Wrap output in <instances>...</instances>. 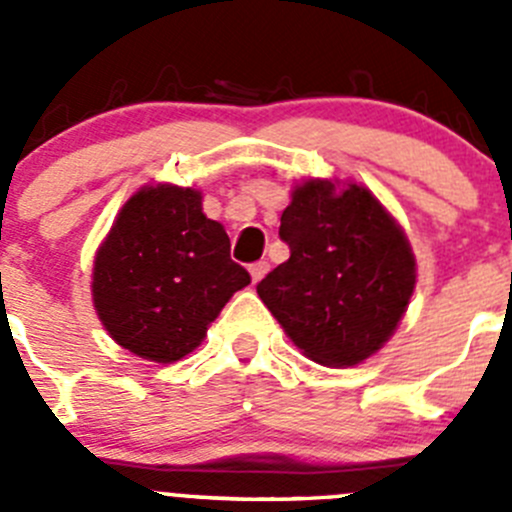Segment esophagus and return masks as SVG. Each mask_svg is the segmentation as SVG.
<instances>
[{
  "mask_svg": "<svg viewBox=\"0 0 512 512\" xmlns=\"http://www.w3.org/2000/svg\"><path fill=\"white\" fill-rule=\"evenodd\" d=\"M248 271H251V279L253 284L261 282V279L266 277V271H269V261H256V264L248 266Z\"/></svg>",
  "mask_w": 512,
  "mask_h": 512,
  "instance_id": "34e87169",
  "label": "esophagus"
}]
</instances>
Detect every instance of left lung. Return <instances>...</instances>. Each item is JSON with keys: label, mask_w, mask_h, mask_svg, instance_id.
<instances>
[{"label": "left lung", "mask_w": 512, "mask_h": 512, "mask_svg": "<svg viewBox=\"0 0 512 512\" xmlns=\"http://www.w3.org/2000/svg\"><path fill=\"white\" fill-rule=\"evenodd\" d=\"M279 238L289 259L259 284L261 302L302 354L325 366L369 359L395 333L415 289V259L369 189L312 179L292 194Z\"/></svg>", "instance_id": "1"}]
</instances>
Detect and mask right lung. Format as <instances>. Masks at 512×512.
I'll list each match as a JSON object with an SVG mask.
<instances>
[{
	"label": "right lung",
	"instance_id": "add662e5",
	"mask_svg": "<svg viewBox=\"0 0 512 512\" xmlns=\"http://www.w3.org/2000/svg\"><path fill=\"white\" fill-rule=\"evenodd\" d=\"M251 274L230 259L223 225L194 189H140L94 261V307L122 348L171 364L200 346L207 325Z\"/></svg>",
	"mask_w": 512,
	"mask_h": 512
}]
</instances>
